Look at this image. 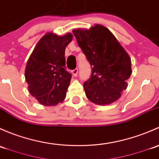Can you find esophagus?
<instances>
[{"label": "esophagus", "instance_id": "1", "mask_svg": "<svg viewBox=\"0 0 159 159\" xmlns=\"http://www.w3.org/2000/svg\"><path fill=\"white\" fill-rule=\"evenodd\" d=\"M71 73H72V74H73V76H77V74H78V69L77 68L74 69V70H72Z\"/></svg>", "mask_w": 159, "mask_h": 159}]
</instances>
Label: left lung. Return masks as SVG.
Listing matches in <instances>:
<instances>
[{
  "instance_id": "8db88e82",
  "label": "left lung",
  "mask_w": 159,
  "mask_h": 159,
  "mask_svg": "<svg viewBox=\"0 0 159 159\" xmlns=\"http://www.w3.org/2000/svg\"><path fill=\"white\" fill-rule=\"evenodd\" d=\"M73 34L92 68L90 77L83 83L86 97L98 105L115 102L127 88L132 73L128 53L102 25L73 30Z\"/></svg>"
}]
</instances>
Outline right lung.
I'll list each match as a JSON object with an SVG mask.
<instances>
[{
	"mask_svg": "<svg viewBox=\"0 0 159 159\" xmlns=\"http://www.w3.org/2000/svg\"><path fill=\"white\" fill-rule=\"evenodd\" d=\"M73 39L49 33L43 36L31 53L25 70L29 92L43 106L63 102L71 80L66 71L65 50Z\"/></svg>",
	"mask_w": 159,
	"mask_h": 159,
	"instance_id": "1",
	"label": "right lung"
}]
</instances>
